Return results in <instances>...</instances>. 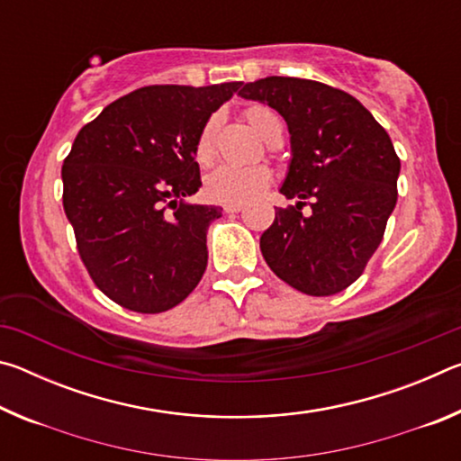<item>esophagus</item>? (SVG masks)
Segmentation results:
<instances>
[{"label": "esophagus", "mask_w": 461, "mask_h": 461, "mask_svg": "<svg viewBox=\"0 0 461 461\" xmlns=\"http://www.w3.org/2000/svg\"><path fill=\"white\" fill-rule=\"evenodd\" d=\"M244 209V203H225L223 212L225 213H240Z\"/></svg>", "instance_id": "1"}]
</instances>
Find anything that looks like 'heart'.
I'll use <instances>...</instances> for the list:
<instances>
[{
  "label": "heart",
  "mask_w": 461,
  "mask_h": 461,
  "mask_svg": "<svg viewBox=\"0 0 461 461\" xmlns=\"http://www.w3.org/2000/svg\"><path fill=\"white\" fill-rule=\"evenodd\" d=\"M246 118L258 134L268 140L276 131H283V122L272 109L264 105H252L246 109ZM215 118L205 123L197 138L194 154L197 160L207 162L213 154ZM270 183V168L264 165H238V162H221L205 176V193L213 201L241 203L258 194Z\"/></svg>",
  "instance_id": "1"
}]
</instances>
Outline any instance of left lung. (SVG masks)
<instances>
[{"mask_svg": "<svg viewBox=\"0 0 461 461\" xmlns=\"http://www.w3.org/2000/svg\"><path fill=\"white\" fill-rule=\"evenodd\" d=\"M244 99L283 115L291 160L280 193L299 199L276 209L260 249L270 270L311 296L341 293L362 275L396 205L401 160L390 136L360 101L330 85L267 77L246 83ZM312 199V215L300 212Z\"/></svg>", "mask_w": 461, "mask_h": 461, "instance_id": "left-lung-1", "label": "left lung"}]
</instances>
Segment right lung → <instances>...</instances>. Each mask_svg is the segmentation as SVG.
Listing matches in <instances>:
<instances>
[{"label": "right lung", "instance_id": "add662e5", "mask_svg": "<svg viewBox=\"0 0 461 461\" xmlns=\"http://www.w3.org/2000/svg\"><path fill=\"white\" fill-rule=\"evenodd\" d=\"M240 81L152 85L81 128L62 165V205L81 260L109 299L138 313L185 301L207 268V228L221 207L189 203L197 138Z\"/></svg>", "mask_w": 461, "mask_h": 461}]
</instances>
